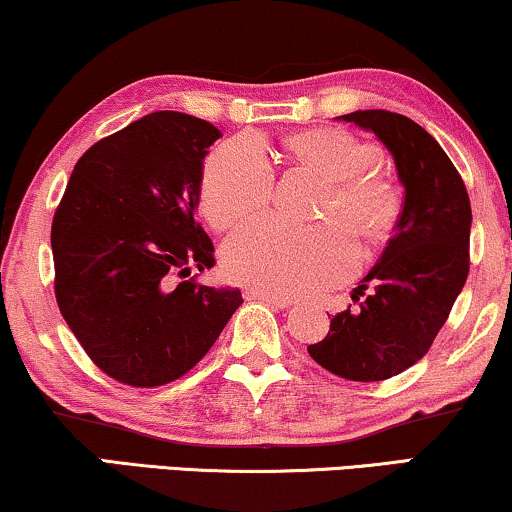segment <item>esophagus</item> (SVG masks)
I'll return each instance as SVG.
<instances>
[{
	"label": "esophagus",
	"mask_w": 512,
	"mask_h": 512,
	"mask_svg": "<svg viewBox=\"0 0 512 512\" xmlns=\"http://www.w3.org/2000/svg\"><path fill=\"white\" fill-rule=\"evenodd\" d=\"M244 296H247L249 300H261V303L270 305V307H277V310H284V307H291L293 305L289 298L270 296V293H263V291H256V289H247V291H244Z\"/></svg>",
	"instance_id": "esophagus-1"
}]
</instances>
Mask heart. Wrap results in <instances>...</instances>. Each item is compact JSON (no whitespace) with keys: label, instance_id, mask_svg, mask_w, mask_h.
<instances>
[{"label":"heart","instance_id":"b5f03b06","mask_svg":"<svg viewBox=\"0 0 512 512\" xmlns=\"http://www.w3.org/2000/svg\"><path fill=\"white\" fill-rule=\"evenodd\" d=\"M298 165L326 181L317 226L263 219L230 235L221 251L226 275L279 298L310 296L342 282L356 265L352 236L377 244L398 214V193L375 172L377 151L338 128H314L286 139ZM275 170L261 139L233 137L207 158L200 205L209 226L226 230L268 205Z\"/></svg>","mask_w":512,"mask_h":512}]
</instances>
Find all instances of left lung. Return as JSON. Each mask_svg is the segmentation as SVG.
I'll return each instance as SVG.
<instances>
[{
    "instance_id": "left-lung-1",
    "label": "left lung",
    "mask_w": 512,
    "mask_h": 512,
    "mask_svg": "<svg viewBox=\"0 0 512 512\" xmlns=\"http://www.w3.org/2000/svg\"><path fill=\"white\" fill-rule=\"evenodd\" d=\"M340 118L387 146L405 198L380 261L356 289L363 296L373 286L370 296L335 314L307 352L345 380L380 382L422 359L450 317L471 265V200L447 153L408 116L366 109Z\"/></svg>"
}]
</instances>
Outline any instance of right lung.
I'll use <instances>...</instances> for the list:
<instances>
[{
    "label": "right lung",
    "instance_id": "1",
    "mask_svg": "<svg viewBox=\"0 0 512 512\" xmlns=\"http://www.w3.org/2000/svg\"><path fill=\"white\" fill-rule=\"evenodd\" d=\"M221 132L156 111L79 158L53 216L55 300L102 373L130 387L186 375L242 305L188 277L214 265L195 221L202 160Z\"/></svg>",
    "mask_w": 512,
    "mask_h": 512
}]
</instances>
